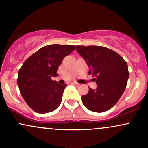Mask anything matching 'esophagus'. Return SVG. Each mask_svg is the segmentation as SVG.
<instances>
[{"mask_svg": "<svg viewBox=\"0 0 148 148\" xmlns=\"http://www.w3.org/2000/svg\"><path fill=\"white\" fill-rule=\"evenodd\" d=\"M72 84L74 85V86H80V84H79V83L75 82V81H74V82H73Z\"/></svg>", "mask_w": 148, "mask_h": 148, "instance_id": "obj_1", "label": "esophagus"}]
</instances>
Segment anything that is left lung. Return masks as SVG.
Masks as SVG:
<instances>
[{"mask_svg": "<svg viewBox=\"0 0 148 148\" xmlns=\"http://www.w3.org/2000/svg\"><path fill=\"white\" fill-rule=\"evenodd\" d=\"M76 50L90 67L97 85L95 90L89 88L81 101L90 111L102 113L116 104L123 94L130 76L127 64L114 51L99 46H76Z\"/></svg>", "mask_w": 148, "mask_h": 148, "instance_id": "8db88e82", "label": "left lung"}]
</instances>
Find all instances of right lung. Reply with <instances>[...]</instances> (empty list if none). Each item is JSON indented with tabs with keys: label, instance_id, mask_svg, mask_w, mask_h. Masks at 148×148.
I'll use <instances>...</instances> for the list:
<instances>
[{
	"label": "right lung",
	"instance_id": "add662e5",
	"mask_svg": "<svg viewBox=\"0 0 148 148\" xmlns=\"http://www.w3.org/2000/svg\"><path fill=\"white\" fill-rule=\"evenodd\" d=\"M74 45H47L27 59L19 69L17 84L30 108L38 113L53 111L60 106L67 85L58 84L51 76L63 58L74 50Z\"/></svg>",
	"mask_w": 148,
	"mask_h": 148
}]
</instances>
